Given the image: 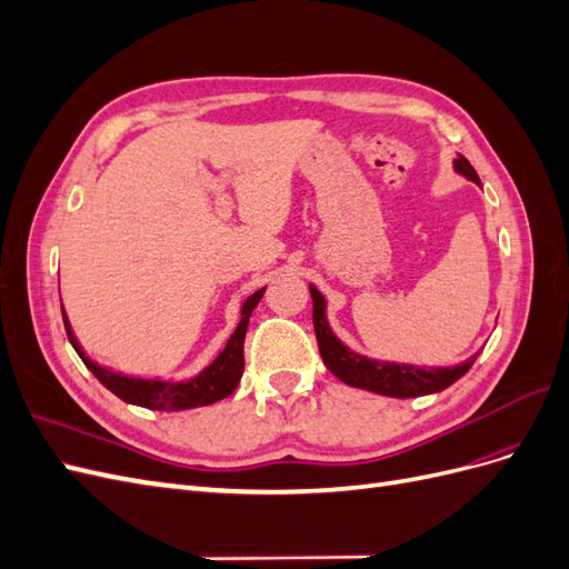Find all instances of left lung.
Wrapping results in <instances>:
<instances>
[{
	"mask_svg": "<svg viewBox=\"0 0 569 569\" xmlns=\"http://www.w3.org/2000/svg\"><path fill=\"white\" fill-rule=\"evenodd\" d=\"M453 170L465 180L481 184L475 168L470 166L468 159L462 157V153H456ZM308 289H311V297H313V327H316L322 363L337 377V380H341L349 387L391 396V399H416V396L437 393L458 382L460 377L472 368V363L479 356L477 351L468 360H462V363L451 368H441V366L422 368V366L396 363V360H380V358H370L366 353H358L335 335L330 320H327V299L322 297V291L316 284H308Z\"/></svg>",
	"mask_w": 569,
	"mask_h": 569,
	"instance_id": "8db88e82",
	"label": "left lung"
}]
</instances>
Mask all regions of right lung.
I'll return each mask as SVG.
<instances>
[{
    "instance_id": "1",
    "label": "right lung",
    "mask_w": 569,
    "mask_h": 569,
    "mask_svg": "<svg viewBox=\"0 0 569 569\" xmlns=\"http://www.w3.org/2000/svg\"><path fill=\"white\" fill-rule=\"evenodd\" d=\"M263 291L266 287L256 289L253 295H249L242 301L234 332L230 335L228 343L222 347V351L211 360V363L192 377H182V380L134 377V375L111 370L107 366H99L97 360H92L80 347L73 327L68 322V316L63 311V303H61V313H63L66 335H68V341H71V347L76 349L82 363L88 366V370L97 377V380L109 391H113L118 399H123L126 403H132V406L149 408V410H189V408L211 406L220 399H226V396H230L237 389L244 372V337H247L249 318L253 313V308L258 306V301L263 299Z\"/></svg>"
}]
</instances>
